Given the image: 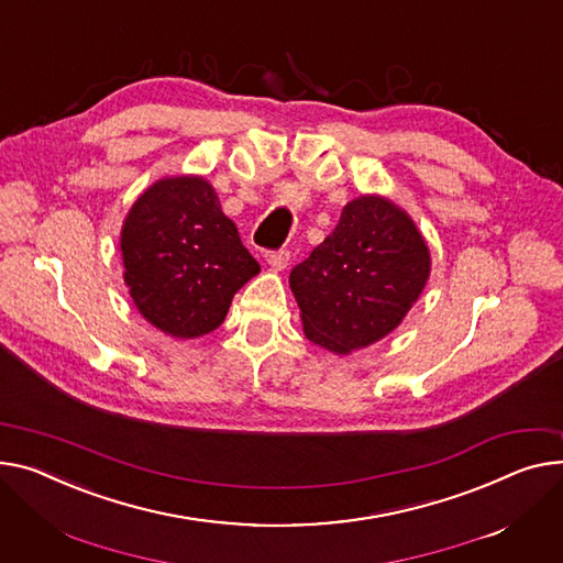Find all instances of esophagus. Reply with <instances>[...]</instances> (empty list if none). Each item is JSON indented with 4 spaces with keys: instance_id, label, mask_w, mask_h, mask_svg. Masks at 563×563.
<instances>
[{
    "instance_id": "esophagus-1",
    "label": "esophagus",
    "mask_w": 563,
    "mask_h": 563,
    "mask_svg": "<svg viewBox=\"0 0 563 563\" xmlns=\"http://www.w3.org/2000/svg\"><path fill=\"white\" fill-rule=\"evenodd\" d=\"M265 257H267V265H269L274 272H283V269H287V265H289V251H285V249H280V251H269Z\"/></svg>"
}]
</instances>
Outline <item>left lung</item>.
I'll return each mask as SVG.
<instances>
[{
	"label": "left lung",
	"instance_id": "8db88e82",
	"mask_svg": "<svg viewBox=\"0 0 563 563\" xmlns=\"http://www.w3.org/2000/svg\"><path fill=\"white\" fill-rule=\"evenodd\" d=\"M430 269V249L415 219L383 195H362L291 269L289 287L308 340L334 355H351L402 323Z\"/></svg>",
	"mask_w": 563,
	"mask_h": 563
}]
</instances>
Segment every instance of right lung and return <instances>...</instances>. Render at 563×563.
<instances>
[{
  "mask_svg": "<svg viewBox=\"0 0 563 563\" xmlns=\"http://www.w3.org/2000/svg\"><path fill=\"white\" fill-rule=\"evenodd\" d=\"M120 251L133 306L174 340L219 328L235 291L260 274L214 187L199 174L148 185L124 217Z\"/></svg>",
  "mask_w": 563,
  "mask_h": 563,
  "instance_id": "right-lung-1",
  "label": "right lung"
}]
</instances>
